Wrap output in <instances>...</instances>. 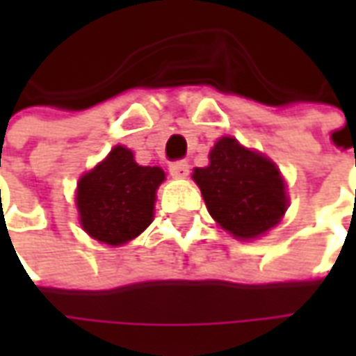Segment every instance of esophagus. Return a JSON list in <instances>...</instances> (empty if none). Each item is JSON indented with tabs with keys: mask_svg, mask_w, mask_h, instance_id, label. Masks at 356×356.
<instances>
[{
	"mask_svg": "<svg viewBox=\"0 0 356 356\" xmlns=\"http://www.w3.org/2000/svg\"><path fill=\"white\" fill-rule=\"evenodd\" d=\"M188 171H191V168H188V163L183 162V160H177V162H171L170 163L171 177L185 179L186 175H188Z\"/></svg>",
	"mask_w": 356,
	"mask_h": 356,
	"instance_id": "1",
	"label": "esophagus"
}]
</instances>
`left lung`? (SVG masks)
Wrapping results in <instances>:
<instances>
[{
    "label": "left lung",
    "mask_w": 356,
    "mask_h": 356,
    "mask_svg": "<svg viewBox=\"0 0 356 356\" xmlns=\"http://www.w3.org/2000/svg\"><path fill=\"white\" fill-rule=\"evenodd\" d=\"M209 216L236 238H255L275 227L288 198L276 165L248 150L232 137H223L209 152L208 168H196Z\"/></svg>",
    "instance_id": "8db88e82"
}]
</instances>
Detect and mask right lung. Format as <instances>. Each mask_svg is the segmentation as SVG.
<instances>
[{"label": "right lung", "mask_w": 356, "mask_h": 356, "mask_svg": "<svg viewBox=\"0 0 356 356\" xmlns=\"http://www.w3.org/2000/svg\"><path fill=\"white\" fill-rule=\"evenodd\" d=\"M160 168L139 165L131 150L114 147L106 160L80 179L78 211L83 231L99 242L120 246L152 223Z\"/></svg>", "instance_id": "1"}]
</instances>
